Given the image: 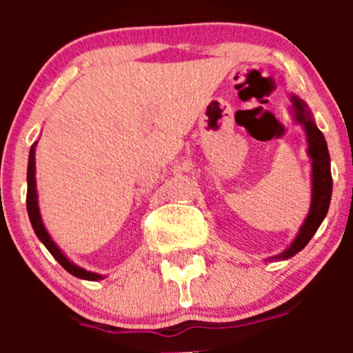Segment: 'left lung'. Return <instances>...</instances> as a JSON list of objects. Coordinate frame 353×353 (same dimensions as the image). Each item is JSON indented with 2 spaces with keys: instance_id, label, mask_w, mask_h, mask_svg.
I'll use <instances>...</instances> for the list:
<instances>
[{
  "instance_id": "obj_1",
  "label": "left lung",
  "mask_w": 353,
  "mask_h": 353,
  "mask_svg": "<svg viewBox=\"0 0 353 353\" xmlns=\"http://www.w3.org/2000/svg\"><path fill=\"white\" fill-rule=\"evenodd\" d=\"M292 102H294L295 108V117H297L299 123L304 124L305 134H307L309 155H311L312 159V201L309 215L307 219H305L299 236L295 237V241L290 244V248H287L282 254L275 256L273 259H288L307 245L311 237L314 236L316 230L319 229L321 222L325 220L326 213H328L331 190H333L328 145H326L325 137H323V133L314 124L311 114L305 109L304 102L299 101L297 97H292Z\"/></svg>"
}]
</instances>
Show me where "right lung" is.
Returning <instances> with one entry per match:
<instances>
[{
	"label": "right lung",
	"instance_id": "obj_1",
	"mask_svg": "<svg viewBox=\"0 0 353 353\" xmlns=\"http://www.w3.org/2000/svg\"><path fill=\"white\" fill-rule=\"evenodd\" d=\"M35 147V145H34ZM34 147L30 148V155H28V169H27V212H28V219H30L32 227H34L35 234H37L39 239L42 241V244L48 248V251L51 252L52 256L56 258V261L66 270L68 273H71L77 279H83V280H92V282H97V280H102L104 276L97 275V273L87 272V270L80 268V266L73 265L70 259L59 251L58 245L54 244V241L49 237L48 230H46L44 223H42L41 213H39V206H37V193H35V150Z\"/></svg>",
	"mask_w": 353,
	"mask_h": 353
}]
</instances>
